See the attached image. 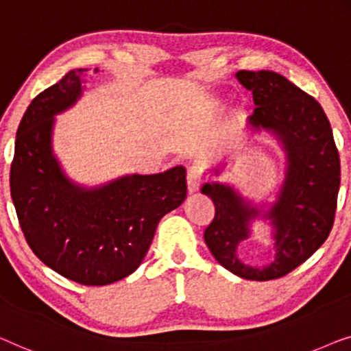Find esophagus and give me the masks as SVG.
I'll return each mask as SVG.
<instances>
[{
  "mask_svg": "<svg viewBox=\"0 0 351 351\" xmlns=\"http://www.w3.org/2000/svg\"><path fill=\"white\" fill-rule=\"evenodd\" d=\"M202 181H204V178H202V171L199 167H189V170H187V189H189V192L199 191Z\"/></svg>",
  "mask_w": 351,
  "mask_h": 351,
  "instance_id": "esophagus-1",
  "label": "esophagus"
}]
</instances>
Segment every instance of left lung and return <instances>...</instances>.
I'll use <instances>...</instances> for the list:
<instances>
[{
  "label": "left lung",
  "mask_w": 351,
  "mask_h": 351,
  "mask_svg": "<svg viewBox=\"0 0 351 351\" xmlns=\"http://www.w3.org/2000/svg\"><path fill=\"white\" fill-rule=\"evenodd\" d=\"M253 92L251 132H269L286 152L285 181L263 219L273 226L276 259L264 268L245 265L238 245L250 234V223L263 213L224 182H205L202 194L215 204V218L204 239L215 259L245 280L280 278L305 263L328 239L334 224L340 186V159L332 128L319 103L275 71L237 73ZM216 175L219 170L216 169Z\"/></svg>",
  "instance_id": "left-lung-1"
}]
</instances>
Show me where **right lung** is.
<instances>
[{
    "label": "right lung",
    "instance_id": "add662e5",
    "mask_svg": "<svg viewBox=\"0 0 351 351\" xmlns=\"http://www.w3.org/2000/svg\"><path fill=\"white\" fill-rule=\"evenodd\" d=\"M87 71L71 70L29 103L17 128L11 195L39 261L76 283L103 286L140 267L157 224L184 202L187 186L181 165L97 187L79 186L63 173L52 149L53 124L82 95Z\"/></svg>",
    "mask_w": 351,
    "mask_h": 351
}]
</instances>
